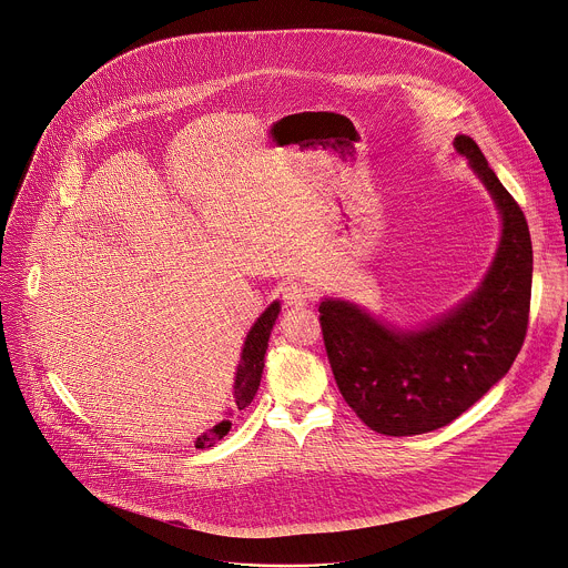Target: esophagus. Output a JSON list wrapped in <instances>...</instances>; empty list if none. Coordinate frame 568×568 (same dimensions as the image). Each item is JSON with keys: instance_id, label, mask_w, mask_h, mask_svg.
<instances>
[{"instance_id": "obj_1", "label": "esophagus", "mask_w": 568, "mask_h": 568, "mask_svg": "<svg viewBox=\"0 0 568 568\" xmlns=\"http://www.w3.org/2000/svg\"><path fill=\"white\" fill-rule=\"evenodd\" d=\"M307 301H310V290L303 287L301 283H287V285L283 287V303H285L287 307L301 310V307L307 305Z\"/></svg>"}]
</instances>
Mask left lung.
Here are the masks:
<instances>
[{"mask_svg": "<svg viewBox=\"0 0 568 568\" xmlns=\"http://www.w3.org/2000/svg\"><path fill=\"white\" fill-rule=\"evenodd\" d=\"M454 148L503 219L496 256L478 290L420 329L387 325L343 298L318 305L327 358L345 403L385 436H418L456 420L505 378L527 336L534 247L525 212L471 136L458 134Z\"/></svg>", "mask_w": 568, "mask_h": 568, "instance_id": "8db88e82", "label": "left lung"}]
</instances>
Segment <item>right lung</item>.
Listing matches in <instances>:
<instances>
[{"instance_id": "right-lung-1", "label": "right lung", "mask_w": 568, "mask_h": 568, "mask_svg": "<svg viewBox=\"0 0 568 568\" xmlns=\"http://www.w3.org/2000/svg\"><path fill=\"white\" fill-rule=\"evenodd\" d=\"M281 312V303L274 301L252 325V329L247 332V338L243 343V352H241V363L236 367V381H234V403L239 409H245L261 385V376H263V367H265V352H267V341L272 334V327L278 318ZM232 423L230 418H223L219 425H214L212 429H207L205 434H201L194 443L196 449H207L214 447L216 440H221L227 432H230Z\"/></svg>"}]
</instances>
